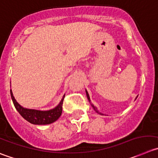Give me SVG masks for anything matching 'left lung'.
<instances>
[{"mask_svg": "<svg viewBox=\"0 0 158 158\" xmlns=\"http://www.w3.org/2000/svg\"><path fill=\"white\" fill-rule=\"evenodd\" d=\"M86 96H87V98H88V100H89V102H90V99H89V94H88V92H87V91H86ZM91 106H92V107H94V110H96V111H97V113H99V114H101V113H100L99 111H98V110H97V107H94V104H91Z\"/></svg>", "mask_w": 158, "mask_h": 158, "instance_id": "obj_1", "label": "left lung"}]
</instances>
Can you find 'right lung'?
Returning <instances> with one entry per match:
<instances>
[{"mask_svg":"<svg viewBox=\"0 0 158 158\" xmlns=\"http://www.w3.org/2000/svg\"><path fill=\"white\" fill-rule=\"evenodd\" d=\"M10 92H11V99H12L13 104H14L16 110L19 111V114H21L26 120H27L30 123L34 124V125H48V124H51L55 122L61 115L62 104L64 96L61 99L60 104L55 108L42 111V110H32V109H27L23 107L15 101L12 92H11V89L10 90Z\"/></svg>","mask_w":158,"mask_h":158,"instance_id":"1","label":"right lung"}]
</instances>
